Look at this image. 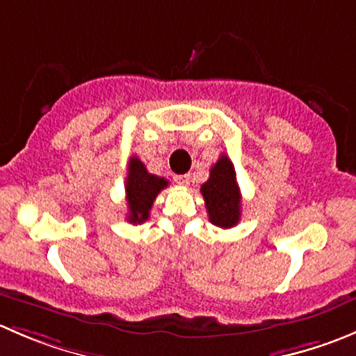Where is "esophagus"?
<instances>
[{
    "mask_svg": "<svg viewBox=\"0 0 356 356\" xmlns=\"http://www.w3.org/2000/svg\"><path fill=\"white\" fill-rule=\"evenodd\" d=\"M174 181L177 182V184L181 186H188L189 181H191V177H189V174H184V175H175Z\"/></svg>",
    "mask_w": 356,
    "mask_h": 356,
    "instance_id": "esophagus-1",
    "label": "esophagus"
}]
</instances>
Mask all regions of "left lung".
<instances>
[{
  "instance_id": "obj_1",
  "label": "left lung",
  "mask_w": 356,
  "mask_h": 356,
  "mask_svg": "<svg viewBox=\"0 0 356 356\" xmlns=\"http://www.w3.org/2000/svg\"><path fill=\"white\" fill-rule=\"evenodd\" d=\"M205 200L210 222L216 226H236L241 216V195L236 182V172L227 156H220L217 163L210 168V177L200 188Z\"/></svg>"
}]
</instances>
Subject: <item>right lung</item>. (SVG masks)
Segmentation results:
<instances>
[{
  "label": "right lung",
  "instance_id": "1",
  "mask_svg": "<svg viewBox=\"0 0 356 356\" xmlns=\"http://www.w3.org/2000/svg\"><path fill=\"white\" fill-rule=\"evenodd\" d=\"M167 186V179L149 174L146 165L137 156L130 158L129 174H127L125 182L127 203H129L127 220L132 224H140L149 219V210L156 200L158 193Z\"/></svg>",
  "mask_w": 356,
  "mask_h": 356
}]
</instances>
